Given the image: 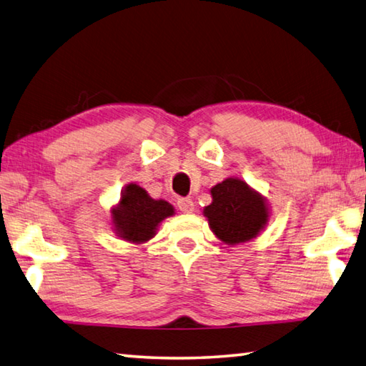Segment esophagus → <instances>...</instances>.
<instances>
[{
    "label": "esophagus",
    "instance_id": "1",
    "mask_svg": "<svg viewBox=\"0 0 366 366\" xmlns=\"http://www.w3.org/2000/svg\"><path fill=\"white\" fill-rule=\"evenodd\" d=\"M177 207L182 213H191L192 210H194V202H192L188 197H182V199H178Z\"/></svg>",
    "mask_w": 366,
    "mask_h": 366
}]
</instances>
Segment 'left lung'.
<instances>
[{"label":"left lung","mask_w":366,"mask_h":366,"mask_svg":"<svg viewBox=\"0 0 366 366\" xmlns=\"http://www.w3.org/2000/svg\"><path fill=\"white\" fill-rule=\"evenodd\" d=\"M212 204L204 209L213 234L227 245L257 237L267 223L264 199L239 178H226L210 189Z\"/></svg>","instance_id":"obj_1"}]
</instances>
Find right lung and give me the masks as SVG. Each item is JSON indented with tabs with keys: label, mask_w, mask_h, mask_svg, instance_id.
<instances>
[{
	"label": "right lung",
	"mask_w": 366,
	"mask_h": 366,
	"mask_svg": "<svg viewBox=\"0 0 366 366\" xmlns=\"http://www.w3.org/2000/svg\"><path fill=\"white\" fill-rule=\"evenodd\" d=\"M113 224L119 237L134 244L147 242L156 234L164 218L174 215V207L151 199L139 184L130 183L122 191L118 207L112 210Z\"/></svg>",
	"instance_id": "right-lung-1"
}]
</instances>
